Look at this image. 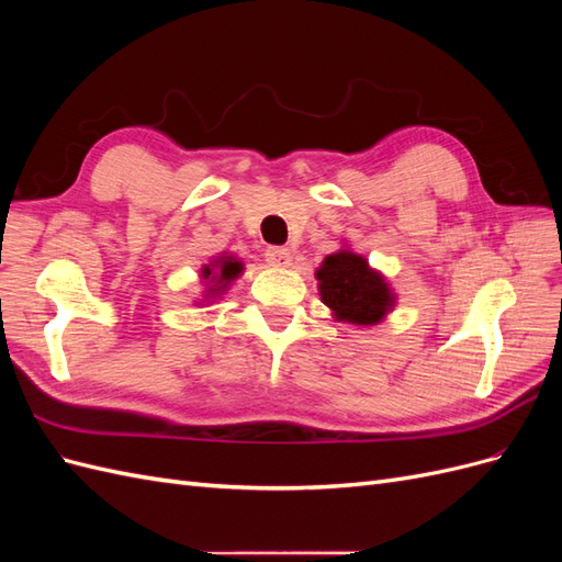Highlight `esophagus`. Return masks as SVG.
<instances>
[{"label": "esophagus", "mask_w": 562, "mask_h": 562, "mask_svg": "<svg viewBox=\"0 0 562 562\" xmlns=\"http://www.w3.org/2000/svg\"><path fill=\"white\" fill-rule=\"evenodd\" d=\"M265 258L271 267H288V265H291V250L283 248V246H269L265 250Z\"/></svg>", "instance_id": "esophagus-1"}]
</instances>
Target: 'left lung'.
Here are the masks:
<instances>
[{
	"instance_id": "1",
	"label": "left lung",
	"mask_w": 562,
	"mask_h": 562,
	"mask_svg": "<svg viewBox=\"0 0 562 562\" xmlns=\"http://www.w3.org/2000/svg\"><path fill=\"white\" fill-rule=\"evenodd\" d=\"M321 300L339 321L372 326L391 310L394 297L384 279L368 267L361 255L339 250L328 255L316 271Z\"/></svg>"
}]
</instances>
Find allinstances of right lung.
Masks as SVG:
<instances>
[{
	"mask_svg": "<svg viewBox=\"0 0 562 562\" xmlns=\"http://www.w3.org/2000/svg\"><path fill=\"white\" fill-rule=\"evenodd\" d=\"M215 269H217V274L215 277H211L213 274V269L211 267H203V279H217V283H223L220 288H223L225 291V285L232 281V279H236L241 274V262L239 260H232V258H220L215 265H213ZM220 288H211V291H220Z\"/></svg>",
	"mask_w": 562,
	"mask_h": 562,
	"instance_id": "1",
	"label": "right lung"
}]
</instances>
